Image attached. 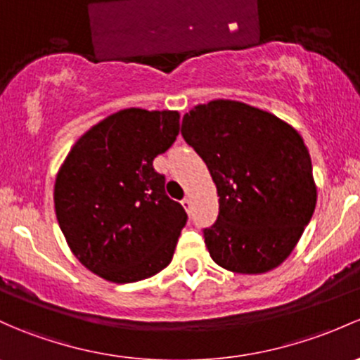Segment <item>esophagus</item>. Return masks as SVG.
I'll return each mask as SVG.
<instances>
[{"label":"esophagus","instance_id":"1","mask_svg":"<svg viewBox=\"0 0 360 360\" xmlns=\"http://www.w3.org/2000/svg\"><path fill=\"white\" fill-rule=\"evenodd\" d=\"M181 203H183V207H184V209H186V212H190V209H191V198H184Z\"/></svg>","mask_w":360,"mask_h":360}]
</instances>
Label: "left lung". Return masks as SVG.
<instances>
[{"label":"left lung","instance_id":"left-lung-1","mask_svg":"<svg viewBox=\"0 0 360 360\" xmlns=\"http://www.w3.org/2000/svg\"><path fill=\"white\" fill-rule=\"evenodd\" d=\"M181 134L217 188L219 217L203 231L212 260L236 274L281 266L312 217L317 186L298 131L234 100L196 105Z\"/></svg>","mask_w":360,"mask_h":360}]
</instances>
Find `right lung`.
Here are the masks:
<instances>
[{
    "label": "right lung",
    "mask_w": 360,
    "mask_h": 360,
    "mask_svg": "<svg viewBox=\"0 0 360 360\" xmlns=\"http://www.w3.org/2000/svg\"><path fill=\"white\" fill-rule=\"evenodd\" d=\"M179 112L126 108L74 143L55 179V212L75 259L110 283L169 266L186 212L165 195L153 158L179 134Z\"/></svg>",
    "instance_id": "obj_1"
}]
</instances>
